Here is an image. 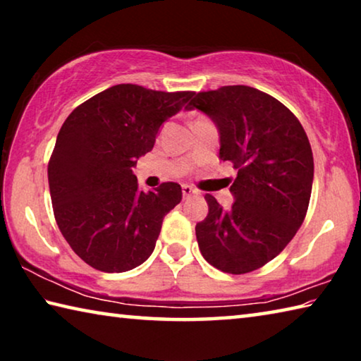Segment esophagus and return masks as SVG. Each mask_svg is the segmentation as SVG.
<instances>
[{"label":"esophagus","mask_w":361,"mask_h":361,"mask_svg":"<svg viewBox=\"0 0 361 361\" xmlns=\"http://www.w3.org/2000/svg\"><path fill=\"white\" fill-rule=\"evenodd\" d=\"M181 191H183V199H189V197H192V195H197L199 194L197 189L192 188V186H189V185H183Z\"/></svg>","instance_id":"34e87169"}]
</instances>
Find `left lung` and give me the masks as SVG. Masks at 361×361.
I'll return each instance as SVG.
<instances>
[{
	"mask_svg": "<svg viewBox=\"0 0 361 361\" xmlns=\"http://www.w3.org/2000/svg\"><path fill=\"white\" fill-rule=\"evenodd\" d=\"M199 109L219 132V159L237 170L224 210L207 194L209 215L195 226L207 262L228 274L267 264L288 245L307 213L314 157L301 122L283 103L248 85L195 94Z\"/></svg>",
	"mask_w": 361,
	"mask_h": 361,
	"instance_id": "8db88e82",
	"label": "left lung"
}]
</instances>
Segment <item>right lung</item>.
<instances>
[{"label":"right lung","mask_w":361,"mask_h":361,"mask_svg":"<svg viewBox=\"0 0 361 361\" xmlns=\"http://www.w3.org/2000/svg\"><path fill=\"white\" fill-rule=\"evenodd\" d=\"M192 95L118 84L63 122L47 166L54 216L73 252L97 271L126 272L148 259L164 216L180 204L178 183L145 192L132 167Z\"/></svg>","instance_id":"1"}]
</instances>
